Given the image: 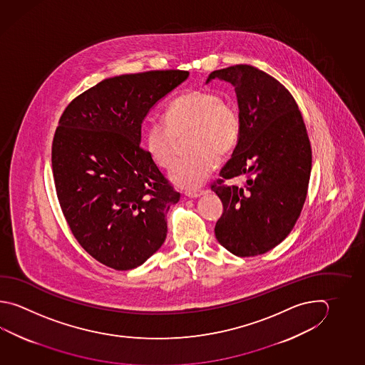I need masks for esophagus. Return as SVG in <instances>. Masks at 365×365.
Returning <instances> with one entry per match:
<instances>
[{
  "mask_svg": "<svg viewBox=\"0 0 365 365\" xmlns=\"http://www.w3.org/2000/svg\"><path fill=\"white\" fill-rule=\"evenodd\" d=\"M185 195H186V197H188V199H196V197H200L201 195H204V191H202V190H196V191H186Z\"/></svg>",
  "mask_w": 365,
  "mask_h": 365,
  "instance_id": "esophagus-1",
  "label": "esophagus"
}]
</instances>
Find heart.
Instances as JSON below:
<instances>
[{
    "label": "heart",
    "mask_w": 365,
    "mask_h": 365,
    "mask_svg": "<svg viewBox=\"0 0 365 365\" xmlns=\"http://www.w3.org/2000/svg\"><path fill=\"white\" fill-rule=\"evenodd\" d=\"M190 158L180 160L169 174L175 186L199 187L217 169L220 158L232 151L240 133V115L234 104L217 93L191 90L173 101L165 120H153L145 133V145L163 169L174 165L179 138L190 134Z\"/></svg>",
    "instance_id": "b5f03b06"
}]
</instances>
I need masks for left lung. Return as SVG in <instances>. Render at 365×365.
Instances as JSON below:
<instances>
[{"mask_svg":"<svg viewBox=\"0 0 365 365\" xmlns=\"http://www.w3.org/2000/svg\"><path fill=\"white\" fill-rule=\"evenodd\" d=\"M235 88L240 133L232 156L212 185L223 204L214 232L237 257L263 255L294 227L309 188L312 152L301 110L282 83L247 64L218 69L207 77ZM242 176V187L226 178Z\"/></svg>","mask_w":365,"mask_h":365,"instance_id":"8db88e82","label":"left lung"}]
</instances>
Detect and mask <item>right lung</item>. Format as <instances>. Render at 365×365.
Here are the masks:
<instances>
[{
    "label": "right lung",
    "mask_w": 365,
    "mask_h": 365,
    "mask_svg": "<svg viewBox=\"0 0 365 365\" xmlns=\"http://www.w3.org/2000/svg\"><path fill=\"white\" fill-rule=\"evenodd\" d=\"M188 75L169 69L106 78L59 120L51 148L59 204L80 245L110 269H135L165 241L166 214L180 195L140 147V134L152 107Z\"/></svg>",
    "instance_id": "obj_1"
}]
</instances>
